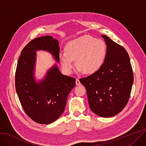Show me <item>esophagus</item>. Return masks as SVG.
<instances>
[{"label": "esophagus", "mask_w": 146, "mask_h": 146, "mask_svg": "<svg viewBox=\"0 0 146 146\" xmlns=\"http://www.w3.org/2000/svg\"><path fill=\"white\" fill-rule=\"evenodd\" d=\"M75 83H76V84H77V86L81 85V83H80V80H79L78 78H77L76 80H75Z\"/></svg>", "instance_id": "obj_1"}]
</instances>
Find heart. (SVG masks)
I'll use <instances>...</instances> for the list:
<instances>
[{
	"label": "heart",
	"instance_id": "obj_1",
	"mask_svg": "<svg viewBox=\"0 0 146 146\" xmlns=\"http://www.w3.org/2000/svg\"><path fill=\"white\" fill-rule=\"evenodd\" d=\"M107 54V45L104 40L84 35L68 42L65 52L59 54V60L64 71L68 74L71 72L75 60L78 71L90 74L102 67Z\"/></svg>",
	"mask_w": 146,
	"mask_h": 146
}]
</instances>
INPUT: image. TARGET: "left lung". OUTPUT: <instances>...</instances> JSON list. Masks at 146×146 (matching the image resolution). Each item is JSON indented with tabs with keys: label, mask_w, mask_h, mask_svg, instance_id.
<instances>
[{
	"label": "left lung",
	"mask_w": 146,
	"mask_h": 146,
	"mask_svg": "<svg viewBox=\"0 0 146 146\" xmlns=\"http://www.w3.org/2000/svg\"><path fill=\"white\" fill-rule=\"evenodd\" d=\"M107 54L102 67L90 76L80 78L87 90L89 107L95 114L111 117L119 113L129 101L133 83L126 50L106 35H102Z\"/></svg>",
	"instance_id": "1"
}]
</instances>
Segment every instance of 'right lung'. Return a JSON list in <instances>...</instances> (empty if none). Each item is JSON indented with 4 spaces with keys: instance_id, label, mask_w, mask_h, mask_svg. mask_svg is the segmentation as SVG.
I'll return each mask as SVG.
<instances>
[{
    "instance_id": "1",
    "label": "right lung",
    "mask_w": 146,
    "mask_h": 146,
    "mask_svg": "<svg viewBox=\"0 0 146 146\" xmlns=\"http://www.w3.org/2000/svg\"><path fill=\"white\" fill-rule=\"evenodd\" d=\"M59 41L51 36L35 38L23 49L15 72V89L26 114L39 124H50L65 110L68 96L75 86V79L61 74L56 65L36 82L34 77L38 50L48 51L59 62Z\"/></svg>"
}]
</instances>
